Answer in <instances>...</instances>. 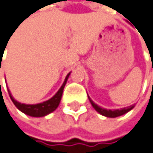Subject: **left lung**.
<instances>
[{
  "instance_id": "1",
  "label": "left lung",
  "mask_w": 153,
  "mask_h": 153,
  "mask_svg": "<svg viewBox=\"0 0 153 153\" xmlns=\"http://www.w3.org/2000/svg\"><path fill=\"white\" fill-rule=\"evenodd\" d=\"M88 97H89V96H88ZM89 100H90V102H91L92 107H93L98 112L101 113V114L103 115V116L109 117V118H115V117H118V116L123 115V114H125L126 112H128L129 111H131V110L134 107V105H131V106H130V107L123 108V109H122V110H113V111H111V110H106V109H103V108H102V107H100V106H98L97 104H95V103L91 100V98H90V97H89Z\"/></svg>"
}]
</instances>
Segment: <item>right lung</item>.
Returning a JSON list of instances; mask_svg holds the SVG:
<instances>
[{"label":"right lung","instance_id":"obj_1","mask_svg":"<svg viewBox=\"0 0 153 153\" xmlns=\"http://www.w3.org/2000/svg\"><path fill=\"white\" fill-rule=\"evenodd\" d=\"M70 73L66 76L65 81L63 82V84L62 85V87L60 88V90L57 91V93L54 95L51 99L42 102V103H38V104H23V103H20L17 101H15L12 94H10V91H9V95L12 99L13 102L14 103V105L23 113L32 116V117H42L45 116L51 112H52L53 111H55L57 109V107L60 104L61 99H62V91L64 89V86L66 84V82L68 80Z\"/></svg>","mask_w":153,"mask_h":153}]
</instances>
